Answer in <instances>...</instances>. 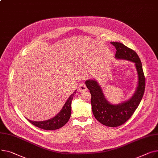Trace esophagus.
I'll list each match as a JSON object with an SVG mask.
<instances>
[{"label":"esophagus","mask_w":158,"mask_h":158,"mask_svg":"<svg viewBox=\"0 0 158 158\" xmlns=\"http://www.w3.org/2000/svg\"><path fill=\"white\" fill-rule=\"evenodd\" d=\"M78 89H79V91L80 92H81V93L86 91L87 90V88H86V86L85 84L82 83V84H81V85H79V87H78Z\"/></svg>","instance_id":"esophagus-1"}]
</instances>
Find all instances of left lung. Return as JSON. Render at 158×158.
Segmentation results:
<instances>
[{"mask_svg":"<svg viewBox=\"0 0 158 158\" xmlns=\"http://www.w3.org/2000/svg\"><path fill=\"white\" fill-rule=\"evenodd\" d=\"M116 49L115 58L134 62L139 76L138 87L133 96L128 101L119 105H112L105 98L101 87L94 80L86 81V85L91 94L92 111L100 123L109 127H117L127 122L138 107L144 94L145 78L142 63L136 52L120 43H110Z\"/></svg>","mask_w":158,"mask_h":158,"instance_id":"8db88e82","label":"left lung"}]
</instances>
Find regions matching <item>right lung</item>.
<instances>
[{
  "instance_id": "obj_1",
  "label": "right lung",
  "mask_w": 158,
  "mask_h": 158,
  "mask_svg": "<svg viewBox=\"0 0 158 158\" xmlns=\"http://www.w3.org/2000/svg\"><path fill=\"white\" fill-rule=\"evenodd\" d=\"M76 91L73 92L63 107L61 111L55 117L44 121H32L27 119L30 123L35 127L46 130H54L61 128L68 122L71 114V102Z\"/></svg>"
}]
</instances>
